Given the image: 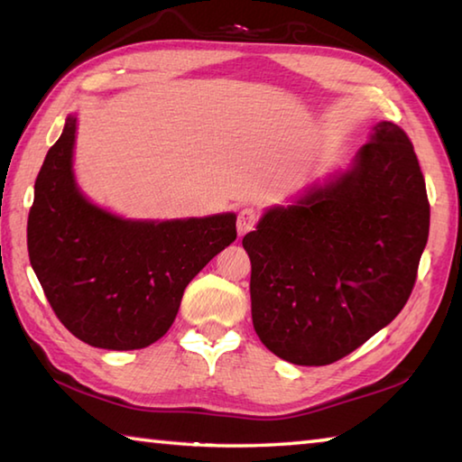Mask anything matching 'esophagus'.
I'll return each mask as SVG.
<instances>
[{
	"instance_id": "1",
	"label": "esophagus",
	"mask_w": 462,
	"mask_h": 462,
	"mask_svg": "<svg viewBox=\"0 0 462 462\" xmlns=\"http://www.w3.org/2000/svg\"><path fill=\"white\" fill-rule=\"evenodd\" d=\"M258 224V212L254 208H242L238 212V220H236V228H238V236H245L246 232L254 230V226Z\"/></svg>"
}]
</instances>
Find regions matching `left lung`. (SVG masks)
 I'll list each match as a JSON object with an SVG mask.
<instances>
[{
  "mask_svg": "<svg viewBox=\"0 0 462 462\" xmlns=\"http://www.w3.org/2000/svg\"><path fill=\"white\" fill-rule=\"evenodd\" d=\"M430 204L412 141L377 123L351 170L242 238L260 341L297 365H327L388 325L414 289Z\"/></svg>",
  "mask_w": 462,
  "mask_h": 462,
  "instance_id": "8db88e82",
  "label": "left lung"
}]
</instances>
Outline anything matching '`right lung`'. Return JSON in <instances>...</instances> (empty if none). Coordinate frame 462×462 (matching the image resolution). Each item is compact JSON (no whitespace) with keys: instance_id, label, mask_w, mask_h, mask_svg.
<instances>
[{"instance_id":"obj_1","label":"right lung","mask_w":462,"mask_h":462,"mask_svg":"<svg viewBox=\"0 0 462 462\" xmlns=\"http://www.w3.org/2000/svg\"><path fill=\"white\" fill-rule=\"evenodd\" d=\"M69 116L33 186L28 254L50 307L74 337L143 349L170 329L189 281L236 240V216L135 222L80 194Z\"/></svg>"}]
</instances>
